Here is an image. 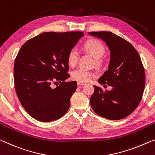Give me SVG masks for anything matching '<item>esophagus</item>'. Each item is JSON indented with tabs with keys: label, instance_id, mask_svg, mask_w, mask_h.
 Here are the masks:
<instances>
[{
	"label": "esophagus",
	"instance_id": "1",
	"mask_svg": "<svg viewBox=\"0 0 155 155\" xmlns=\"http://www.w3.org/2000/svg\"><path fill=\"white\" fill-rule=\"evenodd\" d=\"M77 84H78V86H83V85H85V83H81V82H78Z\"/></svg>",
	"mask_w": 155,
	"mask_h": 155
}]
</instances>
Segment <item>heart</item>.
I'll use <instances>...</instances> for the list:
<instances>
[{
  "label": "heart",
  "mask_w": 155,
  "mask_h": 155,
  "mask_svg": "<svg viewBox=\"0 0 155 155\" xmlns=\"http://www.w3.org/2000/svg\"><path fill=\"white\" fill-rule=\"evenodd\" d=\"M83 49L96 59L101 58L105 52L104 44L97 39H90L87 41L83 45ZM78 58V52L77 49L76 48H72L68 54V63L69 65L74 66L77 65ZM97 63H100L101 61L98 60ZM94 77L95 74L94 72L83 68H77L72 72V78L78 82H87Z\"/></svg>",
  "instance_id": "1"
}]
</instances>
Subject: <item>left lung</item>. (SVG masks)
Returning <instances> with one entry per match:
<instances>
[{
  "label": "left lung",
  "instance_id": "left-lung-1",
  "mask_svg": "<svg viewBox=\"0 0 155 155\" xmlns=\"http://www.w3.org/2000/svg\"><path fill=\"white\" fill-rule=\"evenodd\" d=\"M88 34L102 39L108 46V70L98 82L112 86L111 90L104 91L94 85L91 107L95 113L105 119H124L137 108L143 94L146 77L141 58L131 43L110 31Z\"/></svg>",
  "mask_w": 155,
  "mask_h": 155
}]
</instances>
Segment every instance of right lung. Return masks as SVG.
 <instances>
[{"label":"right lung","instance_id":"1","mask_svg":"<svg viewBox=\"0 0 155 155\" xmlns=\"http://www.w3.org/2000/svg\"><path fill=\"white\" fill-rule=\"evenodd\" d=\"M83 35L43 32L22 45L14 61V85L21 104L34 119L50 122L68 112L77 87V81H64L70 77L68 54ZM56 81L60 85L52 88L51 83Z\"/></svg>","mask_w":155,"mask_h":155}]
</instances>
